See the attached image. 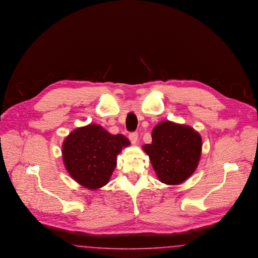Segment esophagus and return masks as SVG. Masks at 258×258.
Segmentation results:
<instances>
[{
    "label": "esophagus",
    "instance_id": "34e87169",
    "mask_svg": "<svg viewBox=\"0 0 258 258\" xmlns=\"http://www.w3.org/2000/svg\"><path fill=\"white\" fill-rule=\"evenodd\" d=\"M128 138L133 144H136L138 140V134L137 133H131L128 135Z\"/></svg>",
    "mask_w": 258,
    "mask_h": 258
}]
</instances>
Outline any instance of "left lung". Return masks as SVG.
Returning <instances> with one entry per match:
<instances>
[{"mask_svg":"<svg viewBox=\"0 0 258 258\" xmlns=\"http://www.w3.org/2000/svg\"><path fill=\"white\" fill-rule=\"evenodd\" d=\"M152 144L143 146L158 179L168 185H178L198 167L202 154V137L185 124L163 121L152 133Z\"/></svg>","mask_w":258,"mask_h":258,"instance_id":"1","label":"left lung"}]
</instances>
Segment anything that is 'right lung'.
I'll use <instances>...</instances> for the list:
<instances>
[{
  "label": "right lung",
  "instance_id": "1",
  "mask_svg": "<svg viewBox=\"0 0 258 258\" xmlns=\"http://www.w3.org/2000/svg\"><path fill=\"white\" fill-rule=\"evenodd\" d=\"M131 145L123 134H111L100 124L76 128L62 145L68 173L79 184L97 190L108 183L117 165V155Z\"/></svg>",
  "mask_w": 258,
  "mask_h": 258
}]
</instances>
